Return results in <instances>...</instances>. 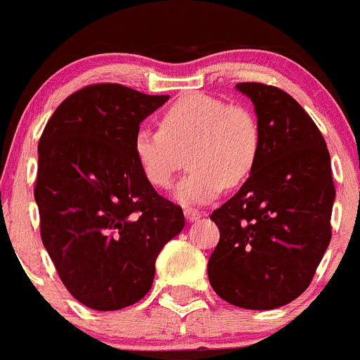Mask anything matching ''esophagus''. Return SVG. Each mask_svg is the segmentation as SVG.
<instances>
[{
    "label": "esophagus",
    "instance_id": "esophagus-1",
    "mask_svg": "<svg viewBox=\"0 0 360 360\" xmlns=\"http://www.w3.org/2000/svg\"><path fill=\"white\" fill-rule=\"evenodd\" d=\"M185 219L188 220V222H194V220H199L202 217L201 212H198V210H192V208H185Z\"/></svg>",
    "mask_w": 360,
    "mask_h": 360
}]
</instances>
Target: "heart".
I'll use <instances>...</instances> for the list:
<instances>
[{"instance_id":"b5f03b06","label":"heart","mask_w":360,"mask_h":360,"mask_svg":"<svg viewBox=\"0 0 360 360\" xmlns=\"http://www.w3.org/2000/svg\"><path fill=\"white\" fill-rule=\"evenodd\" d=\"M133 148L145 179L158 188L173 184L187 154L191 169L173 198L185 206L206 205L254 172L261 126L247 106L192 92L165 110L161 127H140Z\"/></svg>"}]
</instances>
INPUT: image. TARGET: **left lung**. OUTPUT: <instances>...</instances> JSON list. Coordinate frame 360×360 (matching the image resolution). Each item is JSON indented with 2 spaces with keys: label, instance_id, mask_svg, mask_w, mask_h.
<instances>
[{
  "label": "left lung",
  "instance_id": "obj_1",
  "mask_svg": "<svg viewBox=\"0 0 360 360\" xmlns=\"http://www.w3.org/2000/svg\"><path fill=\"white\" fill-rule=\"evenodd\" d=\"M261 126L257 165L212 213L220 231L208 278L224 301L275 309L300 297L330 241V155L311 117L273 85L243 82Z\"/></svg>",
  "mask_w": 360,
  "mask_h": 360
}]
</instances>
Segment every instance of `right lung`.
Returning <instances> with one entry per match:
<instances>
[{
	"mask_svg": "<svg viewBox=\"0 0 360 360\" xmlns=\"http://www.w3.org/2000/svg\"><path fill=\"white\" fill-rule=\"evenodd\" d=\"M169 96L96 84L68 96L38 143L41 241L82 304L113 311L150 290L155 259L185 226L134 155L140 124Z\"/></svg>",
	"mask_w": 360,
	"mask_h": 360,
	"instance_id": "right-lung-1",
	"label": "right lung"
}]
</instances>
